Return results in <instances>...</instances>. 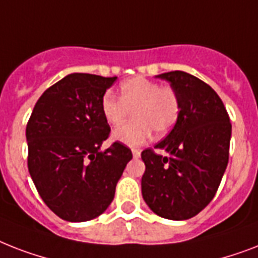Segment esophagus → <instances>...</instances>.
I'll return each mask as SVG.
<instances>
[{"label": "esophagus", "instance_id": "34e87169", "mask_svg": "<svg viewBox=\"0 0 258 258\" xmlns=\"http://www.w3.org/2000/svg\"><path fill=\"white\" fill-rule=\"evenodd\" d=\"M133 157L134 158H139V157H141V151H139V150L133 149Z\"/></svg>", "mask_w": 258, "mask_h": 258}]
</instances>
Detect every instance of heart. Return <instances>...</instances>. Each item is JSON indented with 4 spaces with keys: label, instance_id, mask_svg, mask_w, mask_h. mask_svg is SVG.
<instances>
[{
    "label": "heart",
    "instance_id": "obj_1",
    "mask_svg": "<svg viewBox=\"0 0 258 258\" xmlns=\"http://www.w3.org/2000/svg\"><path fill=\"white\" fill-rule=\"evenodd\" d=\"M100 109L104 120L112 127L123 124L133 111L134 120L113 131L112 139L137 147L150 141L153 131L158 137L169 133L178 119L179 103L171 88L138 76L121 83L120 99L105 92Z\"/></svg>",
    "mask_w": 258,
    "mask_h": 258
}]
</instances>
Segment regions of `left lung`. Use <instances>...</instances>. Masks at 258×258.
I'll return each mask as SVG.
<instances>
[{"mask_svg":"<svg viewBox=\"0 0 258 258\" xmlns=\"http://www.w3.org/2000/svg\"><path fill=\"white\" fill-rule=\"evenodd\" d=\"M170 83L179 113L169 135L142 153L146 171L142 196L159 217L183 221L197 216L214 198L229 161L232 124L216 91L196 76L172 71L158 75Z\"/></svg>","mask_w":258,"mask_h":258,"instance_id":"1","label":"left lung"}]
</instances>
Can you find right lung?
Instances as JSON below:
<instances>
[{
	"label": "right lung",
	"mask_w": 258,
	"mask_h": 258,
	"mask_svg": "<svg viewBox=\"0 0 258 258\" xmlns=\"http://www.w3.org/2000/svg\"><path fill=\"white\" fill-rule=\"evenodd\" d=\"M115 78L71 74L42 93L26 125L28 169L45 205L60 218L84 222L107 210L133 154L115 142L100 101Z\"/></svg>",
	"instance_id": "1"
}]
</instances>
